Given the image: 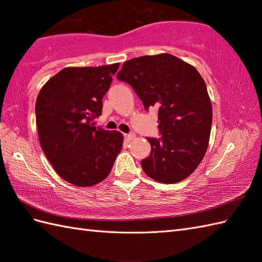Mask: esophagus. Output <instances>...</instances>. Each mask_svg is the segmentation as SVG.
<instances>
[{
	"mask_svg": "<svg viewBox=\"0 0 262 262\" xmlns=\"http://www.w3.org/2000/svg\"><path fill=\"white\" fill-rule=\"evenodd\" d=\"M124 137L126 138L127 141H130L135 137V134H134V133H128V134H124Z\"/></svg>",
	"mask_w": 262,
	"mask_h": 262,
	"instance_id": "obj_1",
	"label": "esophagus"
}]
</instances>
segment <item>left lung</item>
<instances>
[{
  "label": "left lung",
  "mask_w": 262,
  "mask_h": 262,
  "mask_svg": "<svg viewBox=\"0 0 262 262\" xmlns=\"http://www.w3.org/2000/svg\"><path fill=\"white\" fill-rule=\"evenodd\" d=\"M117 79L134 89L145 110H159L161 137H146L151 153L141 161L144 172L163 183L186 179L202 162L213 120L203 77L173 55L160 54L127 60Z\"/></svg>",
  "instance_id": "obj_1"
}]
</instances>
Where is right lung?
Masks as SVG:
<instances>
[{"instance_id": "add662e5", "label": "right lung", "mask_w": 262, "mask_h": 262, "mask_svg": "<svg viewBox=\"0 0 262 262\" xmlns=\"http://www.w3.org/2000/svg\"><path fill=\"white\" fill-rule=\"evenodd\" d=\"M119 64L66 68L41 88L36 101L39 142L54 170L79 187L108 177L122 135L94 126Z\"/></svg>"}]
</instances>
